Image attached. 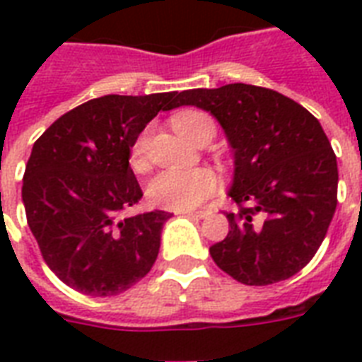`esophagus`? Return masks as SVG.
<instances>
[{
	"instance_id": "esophagus-1",
	"label": "esophagus",
	"mask_w": 362,
	"mask_h": 362,
	"mask_svg": "<svg viewBox=\"0 0 362 362\" xmlns=\"http://www.w3.org/2000/svg\"><path fill=\"white\" fill-rule=\"evenodd\" d=\"M184 214L189 216V218H195V220H203V218H206L210 212L209 210H189V212H184Z\"/></svg>"
}]
</instances>
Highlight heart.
<instances>
[{
    "label": "heart",
    "mask_w": 362,
    "mask_h": 362,
    "mask_svg": "<svg viewBox=\"0 0 362 362\" xmlns=\"http://www.w3.org/2000/svg\"><path fill=\"white\" fill-rule=\"evenodd\" d=\"M204 122H212L203 112L186 110L173 118L175 127L182 136L187 141H195L199 131ZM146 150H148V133L136 136L129 152V163L133 169H142L146 165ZM218 176L214 170L204 169H167L161 170L153 176L146 187L148 201L159 209L167 210H192L199 204H203L209 197H212L218 189Z\"/></svg>",
    "instance_id": "obj_1"
}]
</instances>
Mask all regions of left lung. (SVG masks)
<instances>
[{
	"label": "left lung",
	"instance_id": "obj_1",
	"mask_svg": "<svg viewBox=\"0 0 362 362\" xmlns=\"http://www.w3.org/2000/svg\"><path fill=\"white\" fill-rule=\"evenodd\" d=\"M178 107L209 110L235 152L229 233L210 246L223 272L269 286L304 269L337 210L338 167L331 142L303 105L252 84L176 93Z\"/></svg>",
	"mask_w": 362,
	"mask_h": 362
}]
</instances>
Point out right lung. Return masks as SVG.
<instances>
[{"label":"right lung","mask_w":362,"mask_h":362,"mask_svg":"<svg viewBox=\"0 0 362 362\" xmlns=\"http://www.w3.org/2000/svg\"><path fill=\"white\" fill-rule=\"evenodd\" d=\"M176 107V92L105 95L59 116L33 144L22 184L28 226L75 291L118 295L156 263L170 214L124 216L142 197L129 152L159 110Z\"/></svg>","instance_id":"obj_1"}]
</instances>
